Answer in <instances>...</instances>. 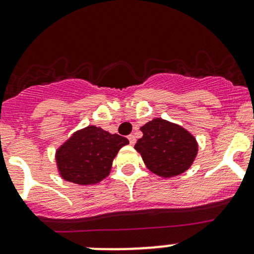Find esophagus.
I'll return each mask as SVG.
<instances>
[{"instance_id":"1","label":"esophagus","mask_w":254,"mask_h":254,"mask_svg":"<svg viewBox=\"0 0 254 254\" xmlns=\"http://www.w3.org/2000/svg\"><path fill=\"white\" fill-rule=\"evenodd\" d=\"M127 139H129V141H130V145H134V143L136 142V139H135V136H134V135H129V136H127Z\"/></svg>"}]
</instances>
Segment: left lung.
Segmentation results:
<instances>
[{
	"label": "left lung",
	"mask_w": 254,
	"mask_h": 254,
	"mask_svg": "<svg viewBox=\"0 0 254 254\" xmlns=\"http://www.w3.org/2000/svg\"><path fill=\"white\" fill-rule=\"evenodd\" d=\"M140 130L143 135L134 148L152 173L170 178L182 175L193 165L198 153V142L184 127L155 118Z\"/></svg>",
	"instance_id": "1"
}]
</instances>
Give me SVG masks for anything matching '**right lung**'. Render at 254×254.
I'll list each match as a JSON object with an SVG mask.
<instances>
[{
    "mask_svg": "<svg viewBox=\"0 0 254 254\" xmlns=\"http://www.w3.org/2000/svg\"><path fill=\"white\" fill-rule=\"evenodd\" d=\"M129 140L94 125L76 131L56 151V165L63 179L91 186L111 173L113 160Z\"/></svg>",
    "mask_w": 254,
    "mask_h": 254,
    "instance_id": "right-lung-1",
    "label": "right lung"
}]
</instances>
